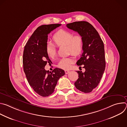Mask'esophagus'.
I'll list each match as a JSON object with an SVG mask.
<instances>
[{
	"label": "esophagus",
	"instance_id": "34e87169",
	"mask_svg": "<svg viewBox=\"0 0 127 127\" xmlns=\"http://www.w3.org/2000/svg\"><path fill=\"white\" fill-rule=\"evenodd\" d=\"M70 71H69V70H65V74H67L68 73H69V72Z\"/></svg>",
	"mask_w": 127,
	"mask_h": 127
}]
</instances>
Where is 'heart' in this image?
<instances>
[{"label": "heart", "instance_id": "heart-1", "mask_svg": "<svg viewBox=\"0 0 127 127\" xmlns=\"http://www.w3.org/2000/svg\"><path fill=\"white\" fill-rule=\"evenodd\" d=\"M52 39L57 47L66 46L68 53L74 56L80 55L83 51V39L79 34L74 35L71 32L60 30L53 35ZM46 52L49 58L53 59L56 55V46L51 43H47ZM74 61L73 58L71 57L63 58L60 60L58 66L63 69H69Z\"/></svg>", "mask_w": 127, "mask_h": 127}]
</instances>
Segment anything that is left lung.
Wrapping results in <instances>:
<instances>
[{
  "label": "left lung",
  "mask_w": 127,
  "mask_h": 127,
  "mask_svg": "<svg viewBox=\"0 0 127 127\" xmlns=\"http://www.w3.org/2000/svg\"><path fill=\"white\" fill-rule=\"evenodd\" d=\"M66 27L77 32L83 39V53L76 64L84 65L85 71H77L79 78L74 85L82 92L90 93L98 85L105 70L103 43L95 29L87 22H75Z\"/></svg>",
  "instance_id": "1"
}]
</instances>
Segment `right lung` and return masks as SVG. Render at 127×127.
<instances>
[{
    "mask_svg": "<svg viewBox=\"0 0 127 127\" xmlns=\"http://www.w3.org/2000/svg\"><path fill=\"white\" fill-rule=\"evenodd\" d=\"M61 24L42 25L35 30L27 42L23 54V68L27 79L34 91L42 96L53 93L59 78L65 75L63 70L56 68L52 72L45 67L51 61L46 52L48 34Z\"/></svg>",
    "mask_w": 127,
    "mask_h": 127,
    "instance_id": "obj_1",
    "label": "right lung"
}]
</instances>
